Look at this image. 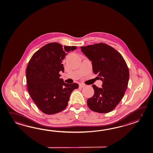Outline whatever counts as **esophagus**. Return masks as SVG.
<instances>
[{
	"instance_id": "34e87169",
	"label": "esophagus",
	"mask_w": 153,
	"mask_h": 153,
	"mask_svg": "<svg viewBox=\"0 0 153 153\" xmlns=\"http://www.w3.org/2000/svg\"><path fill=\"white\" fill-rule=\"evenodd\" d=\"M85 85H82V84H80V85H79V87L80 88H82L83 87H84Z\"/></svg>"
}]
</instances>
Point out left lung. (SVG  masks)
<instances>
[{
  "mask_svg": "<svg viewBox=\"0 0 153 153\" xmlns=\"http://www.w3.org/2000/svg\"><path fill=\"white\" fill-rule=\"evenodd\" d=\"M81 51L92 61L93 71L102 82V88L92 85L93 96L87 100L94 112L108 113L121 100L128 83L129 70L122 55L105 43L81 47Z\"/></svg>",
  "mask_w": 153,
  "mask_h": 153,
  "instance_id": "obj_1",
  "label": "left lung"
}]
</instances>
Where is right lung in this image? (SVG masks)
Here are the masks:
<instances>
[{"instance_id": "1", "label": "right lung", "mask_w": 153, "mask_h": 153, "mask_svg": "<svg viewBox=\"0 0 153 153\" xmlns=\"http://www.w3.org/2000/svg\"><path fill=\"white\" fill-rule=\"evenodd\" d=\"M75 46L62 47L54 42L45 45L36 51L26 69L27 89L31 98L39 109L48 115L64 110L77 83H65L59 72L64 71L62 60Z\"/></svg>"}]
</instances>
